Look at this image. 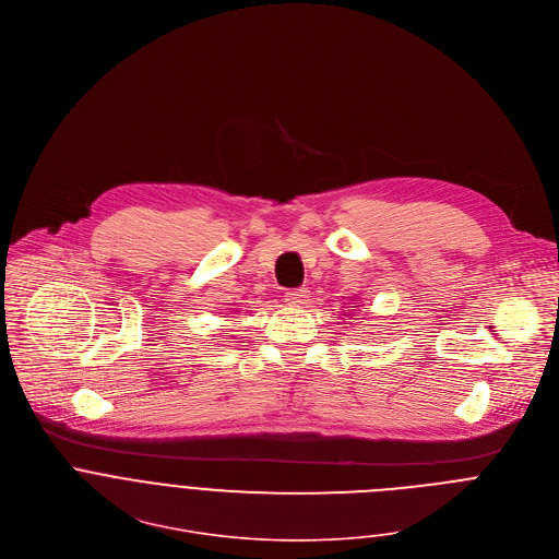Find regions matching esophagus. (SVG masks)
<instances>
[{"mask_svg": "<svg viewBox=\"0 0 559 559\" xmlns=\"http://www.w3.org/2000/svg\"><path fill=\"white\" fill-rule=\"evenodd\" d=\"M307 298H309V292L302 287V289H289V292H285V302L289 305V307H302L305 302H307Z\"/></svg>", "mask_w": 559, "mask_h": 559, "instance_id": "esophagus-1", "label": "esophagus"}]
</instances>
